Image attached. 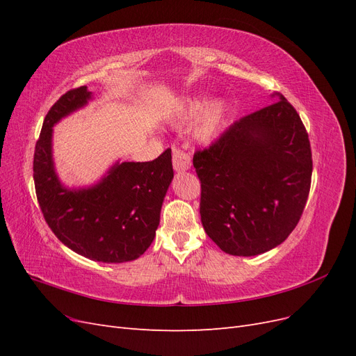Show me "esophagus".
Listing matches in <instances>:
<instances>
[{
	"label": "esophagus",
	"instance_id": "esophagus-1",
	"mask_svg": "<svg viewBox=\"0 0 356 356\" xmlns=\"http://www.w3.org/2000/svg\"><path fill=\"white\" fill-rule=\"evenodd\" d=\"M172 165L177 172L188 170L191 166V157L188 153L182 152V149H174V154H172Z\"/></svg>",
	"mask_w": 356,
	"mask_h": 356
}]
</instances>
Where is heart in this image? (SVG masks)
<instances>
[{
	"instance_id": "1",
	"label": "heart",
	"mask_w": 356,
	"mask_h": 356,
	"mask_svg": "<svg viewBox=\"0 0 356 356\" xmlns=\"http://www.w3.org/2000/svg\"><path fill=\"white\" fill-rule=\"evenodd\" d=\"M199 115L195 129H193V136L199 143H211L212 139L217 138L220 129L227 115V104L222 99H213L208 105H204L202 99L188 101L184 108H182L177 117L175 123L186 124Z\"/></svg>"
}]
</instances>
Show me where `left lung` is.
Here are the masks:
<instances>
[{"instance_id":"8db88e82","label":"left lung","mask_w":356,"mask_h":356,"mask_svg":"<svg viewBox=\"0 0 356 356\" xmlns=\"http://www.w3.org/2000/svg\"><path fill=\"white\" fill-rule=\"evenodd\" d=\"M242 117L193 166L200 179V218L224 252L252 257L281 245L306 207L312 152L306 127L285 96Z\"/></svg>"}]
</instances>
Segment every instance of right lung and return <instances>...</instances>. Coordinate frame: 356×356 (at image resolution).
<instances>
[{
    "mask_svg": "<svg viewBox=\"0 0 356 356\" xmlns=\"http://www.w3.org/2000/svg\"><path fill=\"white\" fill-rule=\"evenodd\" d=\"M90 99L92 92L81 86L47 113L34 153L37 199L51 232L74 252L101 263L132 261L154 241L174 178L170 149L153 161H115L93 186L65 187L53 161V126Z\"/></svg>",
    "mask_w": 356,
    "mask_h": 356,
    "instance_id": "obj_1",
    "label": "right lung"
}]
</instances>
